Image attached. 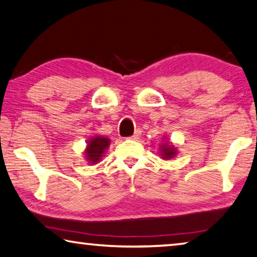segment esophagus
I'll use <instances>...</instances> for the list:
<instances>
[{
  "instance_id": "esophagus-1",
  "label": "esophagus",
  "mask_w": 257,
  "mask_h": 257,
  "mask_svg": "<svg viewBox=\"0 0 257 257\" xmlns=\"http://www.w3.org/2000/svg\"><path fill=\"white\" fill-rule=\"evenodd\" d=\"M141 134H142L141 129H137L136 132H135V134L133 135V136H130L129 138H130V139H134V141H136V139H138L139 137H141Z\"/></svg>"
}]
</instances>
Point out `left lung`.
Masks as SVG:
<instances>
[{
	"instance_id": "1",
	"label": "left lung",
	"mask_w": 257,
	"mask_h": 257,
	"mask_svg": "<svg viewBox=\"0 0 257 257\" xmlns=\"http://www.w3.org/2000/svg\"><path fill=\"white\" fill-rule=\"evenodd\" d=\"M177 154V150L173 145H170L169 143L164 144L162 147H161V156L164 160H170L173 156Z\"/></svg>"
}]
</instances>
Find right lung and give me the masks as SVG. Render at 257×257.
<instances>
[{
  "instance_id": "right-lung-1",
  "label": "right lung",
  "mask_w": 257,
  "mask_h": 257,
  "mask_svg": "<svg viewBox=\"0 0 257 257\" xmlns=\"http://www.w3.org/2000/svg\"><path fill=\"white\" fill-rule=\"evenodd\" d=\"M110 145V139L102 137V136H95L89 142H87V149L85 151V156L87 161L92 164H96L99 162V160L103 158L104 152Z\"/></svg>"
}]
</instances>
